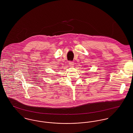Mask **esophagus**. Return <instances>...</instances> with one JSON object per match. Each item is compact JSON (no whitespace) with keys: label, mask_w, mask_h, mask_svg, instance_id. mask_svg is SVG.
Segmentation results:
<instances>
[{"label":"esophagus","mask_w":133,"mask_h":133,"mask_svg":"<svg viewBox=\"0 0 133 133\" xmlns=\"http://www.w3.org/2000/svg\"><path fill=\"white\" fill-rule=\"evenodd\" d=\"M69 64L70 66H73L74 65V62L72 61H70V62H69Z\"/></svg>","instance_id":"34e87169"}]
</instances>
